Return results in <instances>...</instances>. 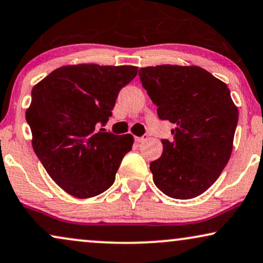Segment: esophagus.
I'll list each match as a JSON object with an SVG mask.
<instances>
[{
    "label": "esophagus",
    "mask_w": 263,
    "mask_h": 263,
    "mask_svg": "<svg viewBox=\"0 0 263 263\" xmlns=\"http://www.w3.org/2000/svg\"><path fill=\"white\" fill-rule=\"evenodd\" d=\"M148 139V136H142V137H135V141L137 143H143L144 141Z\"/></svg>",
    "instance_id": "obj_1"
}]
</instances>
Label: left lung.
Instances as JSON below:
<instances>
[{"mask_svg":"<svg viewBox=\"0 0 263 263\" xmlns=\"http://www.w3.org/2000/svg\"><path fill=\"white\" fill-rule=\"evenodd\" d=\"M161 120L176 125L172 141L150 163L153 180L164 195L190 199L207 191L232 154L238 109L230 89L198 66L160 65L138 72Z\"/></svg>","mask_w":263,"mask_h":263,"instance_id":"left-lung-1","label":"left lung"}]
</instances>
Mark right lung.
Masks as SVG:
<instances>
[{"label": "right lung", "mask_w": 263, "mask_h": 263, "mask_svg": "<svg viewBox=\"0 0 263 263\" xmlns=\"http://www.w3.org/2000/svg\"><path fill=\"white\" fill-rule=\"evenodd\" d=\"M135 66H64L33 86L26 121L34 153L67 194L89 198L108 190L134 136L102 132Z\"/></svg>", "instance_id": "add662e5"}]
</instances>
